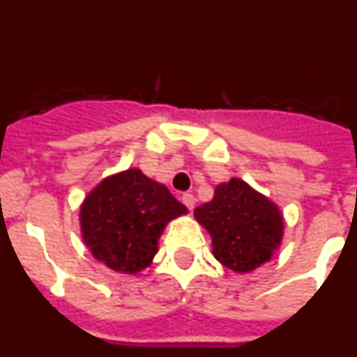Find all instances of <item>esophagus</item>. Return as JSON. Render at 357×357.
<instances>
[{
	"label": "esophagus",
	"mask_w": 357,
	"mask_h": 357,
	"mask_svg": "<svg viewBox=\"0 0 357 357\" xmlns=\"http://www.w3.org/2000/svg\"><path fill=\"white\" fill-rule=\"evenodd\" d=\"M181 200H182V204H184V206L188 207L189 211H191L195 207V197L191 193H184L181 197Z\"/></svg>",
	"instance_id": "1"
}]
</instances>
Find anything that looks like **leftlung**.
<instances>
[{"label": "left lung", "instance_id": "8db88e82", "mask_svg": "<svg viewBox=\"0 0 357 357\" xmlns=\"http://www.w3.org/2000/svg\"><path fill=\"white\" fill-rule=\"evenodd\" d=\"M195 218L209 230L214 257L239 273L266 263L282 238L275 204L239 178L218 185L213 202L197 207Z\"/></svg>", "mask_w": 357, "mask_h": 357}]
</instances>
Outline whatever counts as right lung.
Returning a JSON list of instances; mask_svg holds the SVG:
<instances>
[{
    "label": "right lung",
    "instance_id": "add662e5",
    "mask_svg": "<svg viewBox=\"0 0 357 357\" xmlns=\"http://www.w3.org/2000/svg\"><path fill=\"white\" fill-rule=\"evenodd\" d=\"M188 213L168 188L139 169L109 176L85 198L80 225L98 261L123 273L146 268L169 220Z\"/></svg>",
    "mask_w": 357,
    "mask_h": 357
}]
</instances>
